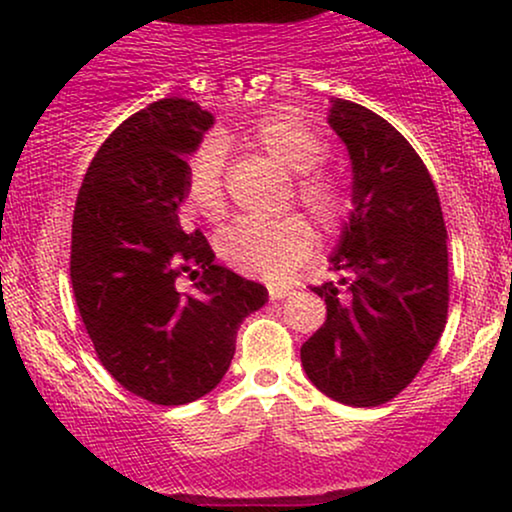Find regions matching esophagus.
Instances as JSON below:
<instances>
[{
	"instance_id": "34e87169",
	"label": "esophagus",
	"mask_w": 512,
	"mask_h": 512,
	"mask_svg": "<svg viewBox=\"0 0 512 512\" xmlns=\"http://www.w3.org/2000/svg\"><path fill=\"white\" fill-rule=\"evenodd\" d=\"M291 296V289H286V286H279V284H269V298L272 301H281V298H289Z\"/></svg>"
}]
</instances>
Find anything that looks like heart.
Instances as JSON below:
<instances>
[{
	"instance_id": "obj_1",
	"label": "heart",
	"mask_w": 512,
	"mask_h": 512,
	"mask_svg": "<svg viewBox=\"0 0 512 512\" xmlns=\"http://www.w3.org/2000/svg\"><path fill=\"white\" fill-rule=\"evenodd\" d=\"M228 144L264 151L296 173V195L320 226L332 228L342 221L349 199L337 178L317 166L327 146L308 122L289 113L262 117L257 125ZM185 207L204 221H221L226 216V185H223V151L216 142L202 144L187 163ZM315 236L310 223L298 214L284 219L255 221L240 219L223 228L216 238V252L223 262L245 276L284 279L310 255Z\"/></svg>"
}]
</instances>
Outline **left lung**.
Segmentation results:
<instances>
[{
	"instance_id": "left-lung-1",
	"label": "left lung",
	"mask_w": 512,
	"mask_h": 512,
	"mask_svg": "<svg viewBox=\"0 0 512 512\" xmlns=\"http://www.w3.org/2000/svg\"><path fill=\"white\" fill-rule=\"evenodd\" d=\"M327 122L351 163V211L313 286L327 320L301 346L305 375L349 407L390 402L416 378L448 315V231L431 175L390 122L332 98Z\"/></svg>"
}]
</instances>
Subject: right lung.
<instances>
[{
  "instance_id": "add662e5",
  "label": "right lung",
  "mask_w": 512,
  "mask_h": 512,
  "mask_svg": "<svg viewBox=\"0 0 512 512\" xmlns=\"http://www.w3.org/2000/svg\"><path fill=\"white\" fill-rule=\"evenodd\" d=\"M211 127L195 101L149 105L105 139L76 197L69 272L88 337L117 383L163 407L221 383L240 325L269 298L182 226L187 161Z\"/></svg>"
}]
</instances>
